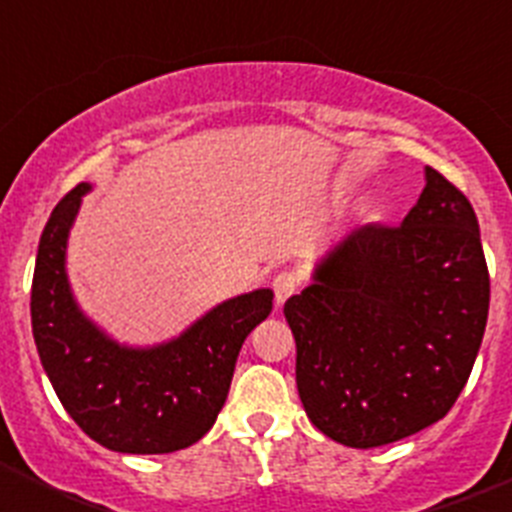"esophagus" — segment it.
<instances>
[{"instance_id":"esophagus-1","label":"esophagus","mask_w":512,"mask_h":512,"mask_svg":"<svg viewBox=\"0 0 512 512\" xmlns=\"http://www.w3.org/2000/svg\"><path fill=\"white\" fill-rule=\"evenodd\" d=\"M271 289H274V300H277V307L284 305V302H287V297L295 295L297 277L292 274V271H282V274H277V277H274Z\"/></svg>"}]
</instances>
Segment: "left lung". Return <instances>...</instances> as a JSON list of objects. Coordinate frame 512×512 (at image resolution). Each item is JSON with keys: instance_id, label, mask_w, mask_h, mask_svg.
I'll list each match as a JSON object with an SVG mask.
<instances>
[{"instance_id": "left-lung-1", "label": "left lung", "mask_w": 512, "mask_h": 512, "mask_svg": "<svg viewBox=\"0 0 512 512\" xmlns=\"http://www.w3.org/2000/svg\"><path fill=\"white\" fill-rule=\"evenodd\" d=\"M490 310V274L472 205L425 166L400 225H364L318 259L284 302L307 418L351 449L395 443L449 413Z\"/></svg>"}]
</instances>
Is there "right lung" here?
Segmentation results:
<instances>
[{"label": "right lung", "instance_id": "right-lung-1", "mask_svg": "<svg viewBox=\"0 0 512 512\" xmlns=\"http://www.w3.org/2000/svg\"><path fill=\"white\" fill-rule=\"evenodd\" d=\"M79 184L51 212L35 259L30 318L40 364L81 431L120 454H171L200 441L223 410L243 341L269 318L271 289L230 297L184 333L125 346L84 315L66 274Z\"/></svg>", "mask_w": 512, "mask_h": 512}]
</instances>
